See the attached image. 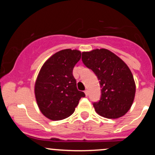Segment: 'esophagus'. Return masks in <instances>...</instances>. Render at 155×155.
Returning <instances> with one entry per match:
<instances>
[{
    "instance_id": "esophagus-1",
    "label": "esophagus",
    "mask_w": 155,
    "mask_h": 155,
    "mask_svg": "<svg viewBox=\"0 0 155 155\" xmlns=\"http://www.w3.org/2000/svg\"><path fill=\"white\" fill-rule=\"evenodd\" d=\"M85 95H86V96H87V95H88V91L85 90Z\"/></svg>"
}]
</instances>
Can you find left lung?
Listing matches in <instances>:
<instances>
[{
    "label": "left lung",
    "instance_id": "8db88e82",
    "mask_svg": "<svg viewBox=\"0 0 155 155\" xmlns=\"http://www.w3.org/2000/svg\"><path fill=\"white\" fill-rule=\"evenodd\" d=\"M82 60L96 74L101 85V99L93 104L97 113L113 119L125 115L136 92L134 76L127 65L106 48L84 51Z\"/></svg>",
    "mask_w": 155,
    "mask_h": 155
}]
</instances>
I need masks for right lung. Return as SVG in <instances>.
<instances>
[{
    "label": "right lung",
    "instance_id": "add662e5",
    "mask_svg": "<svg viewBox=\"0 0 155 155\" xmlns=\"http://www.w3.org/2000/svg\"><path fill=\"white\" fill-rule=\"evenodd\" d=\"M80 58L79 50L64 49L51 56L40 69L34 93L40 112L48 119L59 121L70 116L85 96L77 89L73 75Z\"/></svg>",
    "mask_w": 155,
    "mask_h": 155
}]
</instances>
